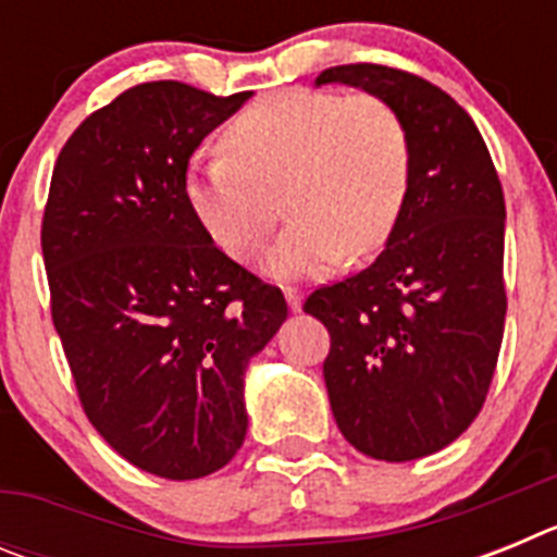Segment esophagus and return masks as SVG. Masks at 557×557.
Returning <instances> with one entry per match:
<instances>
[{
	"label": "esophagus",
	"instance_id": "1",
	"mask_svg": "<svg viewBox=\"0 0 557 557\" xmlns=\"http://www.w3.org/2000/svg\"><path fill=\"white\" fill-rule=\"evenodd\" d=\"M284 298H287V304H289V309H293V312H298V309H301V289L284 287Z\"/></svg>",
	"mask_w": 557,
	"mask_h": 557
}]
</instances>
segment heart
<instances>
[{
  "label": "heart",
  "instance_id": "b5f03b06",
  "mask_svg": "<svg viewBox=\"0 0 557 557\" xmlns=\"http://www.w3.org/2000/svg\"><path fill=\"white\" fill-rule=\"evenodd\" d=\"M410 175V133L391 102L287 88L236 113L223 150L191 159L184 191L234 262L262 253L287 206L293 223L268 268L295 278L326 273L346 253H376L401 220Z\"/></svg>",
  "mask_w": 557,
  "mask_h": 557
}]
</instances>
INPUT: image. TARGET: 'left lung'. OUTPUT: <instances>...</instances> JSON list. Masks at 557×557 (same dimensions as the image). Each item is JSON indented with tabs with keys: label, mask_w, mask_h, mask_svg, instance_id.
I'll return each instance as SVG.
<instances>
[{
	"label": "left lung",
	"mask_w": 557,
	"mask_h": 557,
	"mask_svg": "<svg viewBox=\"0 0 557 557\" xmlns=\"http://www.w3.org/2000/svg\"><path fill=\"white\" fill-rule=\"evenodd\" d=\"M391 102L410 133V195L387 248L304 304L329 329L334 421L354 449L441 451L485 405L505 332V195L471 116L424 77L379 63L318 75Z\"/></svg>",
	"instance_id": "left-lung-1"
}]
</instances>
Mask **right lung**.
<instances>
[{"label":"right lung","instance_id":"right-lung-1","mask_svg":"<svg viewBox=\"0 0 557 557\" xmlns=\"http://www.w3.org/2000/svg\"><path fill=\"white\" fill-rule=\"evenodd\" d=\"M250 91L152 81L81 122L41 220L49 309L86 418L147 474L198 480L248 432L245 368L287 318L186 203L191 152Z\"/></svg>","mask_w":557,"mask_h":557}]
</instances>
